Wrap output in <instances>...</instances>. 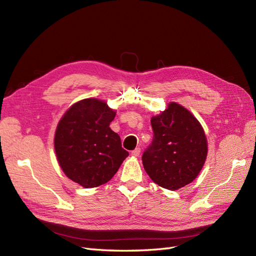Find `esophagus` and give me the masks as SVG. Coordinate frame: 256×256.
I'll list each match as a JSON object with an SVG mask.
<instances>
[{
    "label": "esophagus",
    "mask_w": 256,
    "mask_h": 256,
    "mask_svg": "<svg viewBox=\"0 0 256 256\" xmlns=\"http://www.w3.org/2000/svg\"><path fill=\"white\" fill-rule=\"evenodd\" d=\"M140 154H141L140 147H136V148H134L132 152H131V154H132V156H134V157H138V156H140Z\"/></svg>",
    "instance_id": "1"
}]
</instances>
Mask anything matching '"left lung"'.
<instances>
[{"label": "left lung", "mask_w": 256, "mask_h": 256, "mask_svg": "<svg viewBox=\"0 0 256 256\" xmlns=\"http://www.w3.org/2000/svg\"><path fill=\"white\" fill-rule=\"evenodd\" d=\"M150 124L154 136L142 162L152 180L168 190L194 180L207 156V140L198 120L180 104L171 102Z\"/></svg>", "instance_id": "8db88e82"}]
</instances>
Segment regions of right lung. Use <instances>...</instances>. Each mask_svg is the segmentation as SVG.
I'll list each match as a JSON object with an SVG mask.
<instances>
[{
  "label": "right lung",
  "mask_w": 256,
  "mask_h": 256,
  "mask_svg": "<svg viewBox=\"0 0 256 256\" xmlns=\"http://www.w3.org/2000/svg\"><path fill=\"white\" fill-rule=\"evenodd\" d=\"M115 112L95 98L69 108L60 120L56 138L58 164L68 178L84 188L109 182L129 152L110 128Z\"/></svg>",
  "instance_id": "right-lung-1"
}]
</instances>
